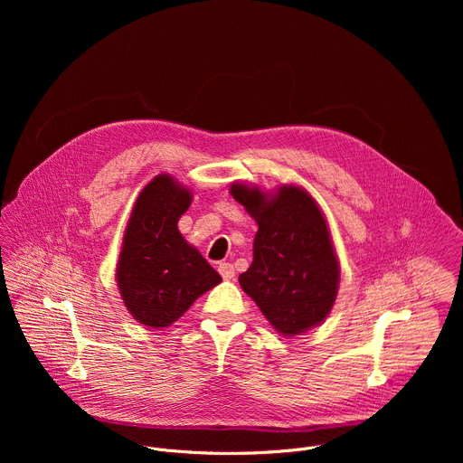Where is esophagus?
<instances>
[{"mask_svg":"<svg viewBox=\"0 0 463 463\" xmlns=\"http://www.w3.org/2000/svg\"><path fill=\"white\" fill-rule=\"evenodd\" d=\"M218 271L223 277V280L234 279V266H232V263H229V261H222L220 266H218Z\"/></svg>","mask_w":463,"mask_h":463,"instance_id":"esophagus-1","label":"esophagus"}]
</instances>
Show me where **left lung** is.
<instances>
[{"label": "left lung", "mask_w": 463, "mask_h": 463, "mask_svg": "<svg viewBox=\"0 0 463 463\" xmlns=\"http://www.w3.org/2000/svg\"><path fill=\"white\" fill-rule=\"evenodd\" d=\"M231 194L258 223L252 263L238 279L241 289L282 335L322 322L337 297L339 261L313 197L291 184L268 197L234 183Z\"/></svg>", "instance_id": "left-lung-1"}]
</instances>
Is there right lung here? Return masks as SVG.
Returning a JSON list of instances; mask_svg holds the SVG:
<instances>
[{
    "label": "right lung",
    "instance_id": "add662e5",
    "mask_svg": "<svg viewBox=\"0 0 463 463\" xmlns=\"http://www.w3.org/2000/svg\"><path fill=\"white\" fill-rule=\"evenodd\" d=\"M190 202L186 188L170 175H157L139 194L128 222L117 284L128 311L145 326H170L222 282L177 229Z\"/></svg>",
    "mask_w": 463,
    "mask_h": 463
}]
</instances>
